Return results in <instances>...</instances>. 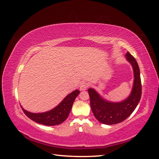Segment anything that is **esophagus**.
<instances>
[{
  "mask_svg": "<svg viewBox=\"0 0 159 159\" xmlns=\"http://www.w3.org/2000/svg\"><path fill=\"white\" fill-rule=\"evenodd\" d=\"M88 88V84L86 82H85V81H84V82L81 83L80 85V89L81 90V91L86 90Z\"/></svg>",
  "mask_w": 159,
  "mask_h": 159,
  "instance_id": "esophagus-1",
  "label": "esophagus"
}]
</instances>
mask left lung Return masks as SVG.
Here are the masks:
<instances>
[{
    "instance_id": "1",
    "label": "left lung",
    "mask_w": 159,
    "mask_h": 159,
    "mask_svg": "<svg viewBox=\"0 0 159 159\" xmlns=\"http://www.w3.org/2000/svg\"><path fill=\"white\" fill-rule=\"evenodd\" d=\"M126 59L131 64L134 72V83L131 93L121 102L114 103L104 99L94 89H88L90 105L95 118L103 124L113 125L125 120L134 111L141 98L140 70L134 57L128 52Z\"/></svg>"
}]
</instances>
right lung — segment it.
<instances>
[{
	"instance_id": "obj_1",
	"label": "right lung",
	"mask_w": 159,
	"mask_h": 159,
	"mask_svg": "<svg viewBox=\"0 0 159 159\" xmlns=\"http://www.w3.org/2000/svg\"><path fill=\"white\" fill-rule=\"evenodd\" d=\"M79 93V90L74 91L67 95L57 107L44 113H33L27 111L22 106L21 107L26 116L37 123L46 126L57 125L63 123L68 118L74 100Z\"/></svg>"
}]
</instances>
